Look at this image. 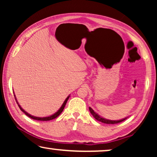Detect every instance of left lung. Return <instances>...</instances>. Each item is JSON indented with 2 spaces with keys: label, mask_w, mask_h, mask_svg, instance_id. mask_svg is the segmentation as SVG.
<instances>
[{
  "label": "left lung",
  "mask_w": 157,
  "mask_h": 157,
  "mask_svg": "<svg viewBox=\"0 0 157 157\" xmlns=\"http://www.w3.org/2000/svg\"><path fill=\"white\" fill-rule=\"evenodd\" d=\"M89 111L92 114V116L95 118V119L97 120L98 121H101L102 122V123H104V124H118V123H120V122H122L124 120L127 119V118H125V119H121V120H117V121H113V120H108V119H105L104 118H102L101 117H100L99 115H98L97 113H96L95 111H94L93 109H92L91 107H89Z\"/></svg>",
  "instance_id": "8db88e82"
}]
</instances>
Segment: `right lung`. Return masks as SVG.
<instances>
[{
  "label": "right lung",
  "mask_w": 157,
  "mask_h": 157,
  "mask_svg": "<svg viewBox=\"0 0 157 157\" xmlns=\"http://www.w3.org/2000/svg\"><path fill=\"white\" fill-rule=\"evenodd\" d=\"M14 96H15V99H16V103H17V104L18 105V107H19V108H20L21 110L24 113L25 115L28 116V117H29V118H31V119H35V120H38V121H50V120H52V119H56V118L58 117H59V116L60 114H61L62 111H63V109H64V107H65L66 104V102H67L68 99V98H69V96H68V97L66 98V100L64 101L63 104H62L61 107V108H60V109H59V111H58L57 112H56V113H54V114L51 115V116H50V117H33V116H31V114H29V113H28L26 112V111H25L24 110H23V109L22 108H21V106H20V105H19L18 102V101H17V99H16V96L14 95Z\"/></svg>",
  "instance_id": "1"
}]
</instances>
